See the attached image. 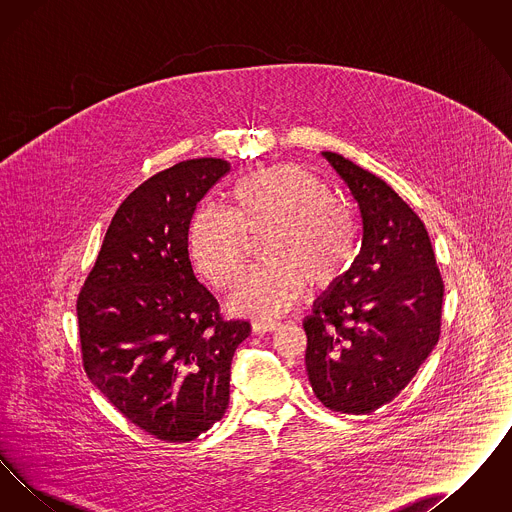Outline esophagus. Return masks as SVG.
Listing matches in <instances>:
<instances>
[{
  "label": "esophagus",
  "instance_id": "esophagus-1",
  "mask_svg": "<svg viewBox=\"0 0 512 512\" xmlns=\"http://www.w3.org/2000/svg\"><path fill=\"white\" fill-rule=\"evenodd\" d=\"M280 326V322L278 320H272V318H257L255 322H253V332H257V334H265V332H272V330H276Z\"/></svg>",
  "mask_w": 512,
  "mask_h": 512
}]
</instances>
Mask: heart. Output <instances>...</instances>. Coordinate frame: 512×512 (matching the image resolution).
<instances>
[{
  "label": "heart",
  "mask_w": 512,
  "mask_h": 512,
  "mask_svg": "<svg viewBox=\"0 0 512 512\" xmlns=\"http://www.w3.org/2000/svg\"><path fill=\"white\" fill-rule=\"evenodd\" d=\"M232 211L201 205L190 224V249L197 270L217 288H232L245 268L247 238L265 234L267 261L245 276L232 293L234 311L276 317L313 288L334 284L355 255L357 228L334 205L330 190L297 165L249 172L230 190Z\"/></svg>",
  "instance_id": "obj_1"
}]
</instances>
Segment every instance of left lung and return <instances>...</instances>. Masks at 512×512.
Segmentation results:
<instances>
[{
	"mask_svg": "<svg viewBox=\"0 0 512 512\" xmlns=\"http://www.w3.org/2000/svg\"><path fill=\"white\" fill-rule=\"evenodd\" d=\"M324 159L359 205L361 251L303 320L311 388L330 411L374 413L413 380L439 340L443 280L424 222L376 174Z\"/></svg>",
	"mask_w": 512,
	"mask_h": 512,
	"instance_id": "left-lung-1",
	"label": "left lung"
}]
</instances>
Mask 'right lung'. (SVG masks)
<instances>
[{
  "instance_id": "add662e5",
  "label": "right lung",
  "mask_w": 512,
  "mask_h": 512,
  "mask_svg": "<svg viewBox=\"0 0 512 512\" xmlns=\"http://www.w3.org/2000/svg\"><path fill=\"white\" fill-rule=\"evenodd\" d=\"M230 171L190 159L147 178L111 220L76 315L88 378L132 424L169 443L226 413L230 365L249 336L197 282L188 232L197 203Z\"/></svg>"
}]
</instances>
